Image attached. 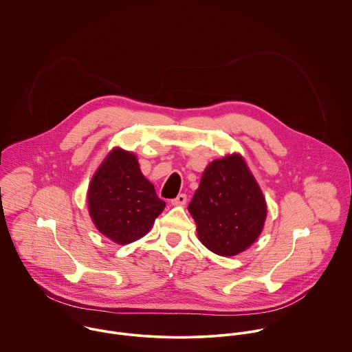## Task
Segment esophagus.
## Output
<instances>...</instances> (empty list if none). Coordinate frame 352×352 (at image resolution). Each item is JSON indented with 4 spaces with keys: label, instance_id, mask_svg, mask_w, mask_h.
<instances>
[{
    "label": "esophagus",
    "instance_id": "1",
    "mask_svg": "<svg viewBox=\"0 0 352 352\" xmlns=\"http://www.w3.org/2000/svg\"><path fill=\"white\" fill-rule=\"evenodd\" d=\"M186 201H188L186 195H185V193H181V195H178L175 199L171 200V204H173V206H185Z\"/></svg>",
    "mask_w": 352,
    "mask_h": 352
}]
</instances>
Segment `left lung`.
Masks as SVG:
<instances>
[{
  "mask_svg": "<svg viewBox=\"0 0 352 352\" xmlns=\"http://www.w3.org/2000/svg\"><path fill=\"white\" fill-rule=\"evenodd\" d=\"M200 241L219 256H235L260 235L267 206L239 155L213 160L189 207Z\"/></svg>",
  "mask_w": 352,
  "mask_h": 352,
  "instance_id": "left-lung-1",
  "label": "left lung"
}]
</instances>
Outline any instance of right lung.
Masks as SVG:
<instances>
[{
  "mask_svg": "<svg viewBox=\"0 0 352 352\" xmlns=\"http://www.w3.org/2000/svg\"><path fill=\"white\" fill-rule=\"evenodd\" d=\"M166 203L144 178L133 153L114 149L95 173L88 189L89 214L98 230L117 243L144 236Z\"/></svg>",
  "mask_w": 352,
  "mask_h": 352,
  "instance_id": "add662e5",
  "label": "right lung"
}]
</instances>
